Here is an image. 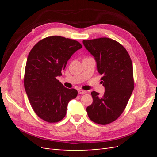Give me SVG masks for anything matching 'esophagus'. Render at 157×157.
I'll list each match as a JSON object with an SVG mask.
<instances>
[{
	"mask_svg": "<svg viewBox=\"0 0 157 157\" xmlns=\"http://www.w3.org/2000/svg\"><path fill=\"white\" fill-rule=\"evenodd\" d=\"M86 91H84V90H78V94H86Z\"/></svg>",
	"mask_w": 157,
	"mask_h": 157,
	"instance_id": "1",
	"label": "esophagus"
}]
</instances>
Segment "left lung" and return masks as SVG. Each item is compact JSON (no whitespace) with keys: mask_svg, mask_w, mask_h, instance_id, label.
<instances>
[{"mask_svg":"<svg viewBox=\"0 0 157 157\" xmlns=\"http://www.w3.org/2000/svg\"><path fill=\"white\" fill-rule=\"evenodd\" d=\"M82 42L94 56L98 72L103 75L101 83L105 89L102 96L91 92L93 103L87 107V114L95 123H111L123 112L134 90L131 58L121 44L109 38Z\"/></svg>","mask_w":157,"mask_h":157,"instance_id":"left-lung-1","label":"left lung"}]
</instances>
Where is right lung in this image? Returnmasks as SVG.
Segmentation results:
<instances>
[{
  "label": "right lung",
  "mask_w": 157,
  "mask_h": 157,
  "mask_svg": "<svg viewBox=\"0 0 157 157\" xmlns=\"http://www.w3.org/2000/svg\"><path fill=\"white\" fill-rule=\"evenodd\" d=\"M82 45L60 36L46 37L39 41L29 53L26 62L24 86L33 110L48 123L64 118L68 104L78 95L57 79L62 75L68 61Z\"/></svg>",
  "instance_id": "add662e5"
}]
</instances>
